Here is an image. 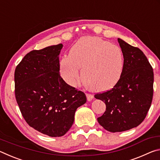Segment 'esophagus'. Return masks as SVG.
<instances>
[{
    "mask_svg": "<svg viewBox=\"0 0 160 160\" xmlns=\"http://www.w3.org/2000/svg\"><path fill=\"white\" fill-rule=\"evenodd\" d=\"M86 96H87V99H88V101H91L92 99H93V95H92L91 94H86Z\"/></svg>",
    "mask_w": 160,
    "mask_h": 160,
    "instance_id": "34e87169",
    "label": "esophagus"
}]
</instances>
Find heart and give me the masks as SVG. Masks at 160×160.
<instances>
[{
  "instance_id": "b5f03b06",
  "label": "heart",
  "mask_w": 160,
  "mask_h": 160,
  "mask_svg": "<svg viewBox=\"0 0 160 160\" xmlns=\"http://www.w3.org/2000/svg\"><path fill=\"white\" fill-rule=\"evenodd\" d=\"M124 66V56L117 45L96 37L80 39L70 51L69 56L61 60L64 79L75 85L80 78V67L86 84L94 90L112 88L120 80Z\"/></svg>"
}]
</instances>
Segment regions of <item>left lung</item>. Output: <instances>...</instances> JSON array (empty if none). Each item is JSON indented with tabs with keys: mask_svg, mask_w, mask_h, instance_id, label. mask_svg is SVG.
I'll use <instances>...</instances> for the list:
<instances>
[{
	"mask_svg": "<svg viewBox=\"0 0 160 160\" xmlns=\"http://www.w3.org/2000/svg\"><path fill=\"white\" fill-rule=\"evenodd\" d=\"M124 56L121 77L112 89L97 93L104 102L106 111L97 118L110 132H122L137 127L145 118L153 97L154 72L144 53L118 39Z\"/></svg>",
	"mask_w": 160,
	"mask_h": 160,
	"instance_id": "left-lung-1",
	"label": "left lung"
}]
</instances>
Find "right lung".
I'll list each match as a JSON object with an SVG mask.
<instances>
[{"label": "right lung", "mask_w": 160, "mask_h": 160, "mask_svg": "<svg viewBox=\"0 0 160 160\" xmlns=\"http://www.w3.org/2000/svg\"><path fill=\"white\" fill-rule=\"evenodd\" d=\"M63 44L26 54L15 70V94L29 126L51 137L63 136L74 122L86 95L61 77L58 56Z\"/></svg>", "instance_id": "obj_1"}]
</instances>
